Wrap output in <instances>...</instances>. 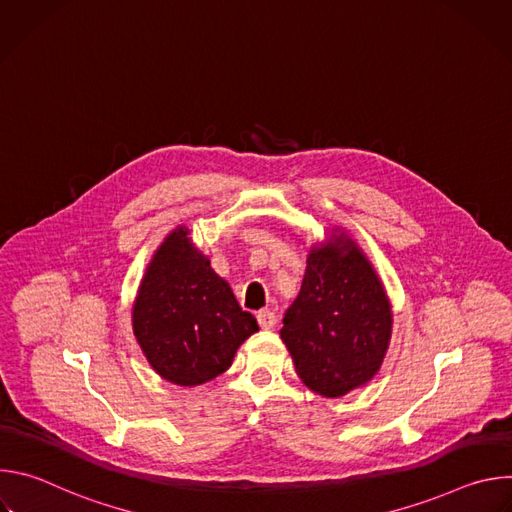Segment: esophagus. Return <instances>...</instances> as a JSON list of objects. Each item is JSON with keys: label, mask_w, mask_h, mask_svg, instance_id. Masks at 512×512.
Wrapping results in <instances>:
<instances>
[{"label": "esophagus", "mask_w": 512, "mask_h": 512, "mask_svg": "<svg viewBox=\"0 0 512 512\" xmlns=\"http://www.w3.org/2000/svg\"><path fill=\"white\" fill-rule=\"evenodd\" d=\"M257 322L263 330H271L277 324V316L273 310H259L257 312Z\"/></svg>", "instance_id": "34e87169"}]
</instances>
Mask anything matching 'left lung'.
Masks as SVG:
<instances>
[{"mask_svg": "<svg viewBox=\"0 0 512 512\" xmlns=\"http://www.w3.org/2000/svg\"><path fill=\"white\" fill-rule=\"evenodd\" d=\"M281 340L302 383L322 397H344L381 371L393 334V306L371 259L344 229L328 231L306 259Z\"/></svg>", "mask_w": 512, "mask_h": 512, "instance_id": "obj_1", "label": "left lung"}]
</instances>
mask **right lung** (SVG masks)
<instances>
[{
  "mask_svg": "<svg viewBox=\"0 0 512 512\" xmlns=\"http://www.w3.org/2000/svg\"><path fill=\"white\" fill-rule=\"evenodd\" d=\"M133 336L166 381L196 387L223 375L237 348L259 330L231 285L178 225L150 259L131 310Z\"/></svg>",
  "mask_w": 512,
  "mask_h": 512,
  "instance_id": "obj_1",
  "label": "right lung"
}]
</instances>
